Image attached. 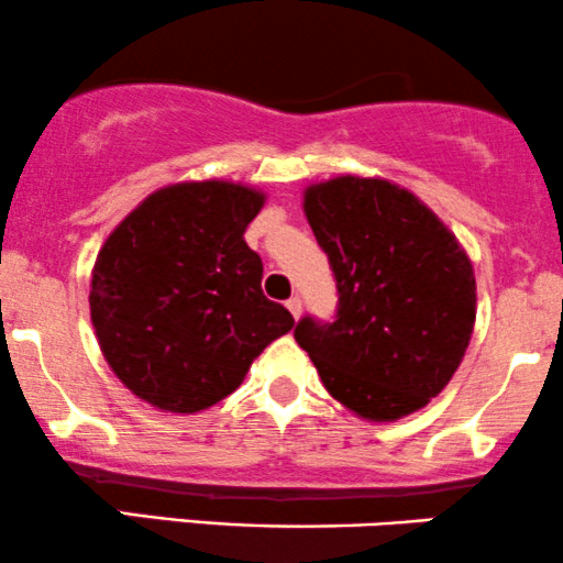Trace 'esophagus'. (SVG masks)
<instances>
[{
  "instance_id": "obj_1",
  "label": "esophagus",
  "mask_w": 563,
  "mask_h": 563,
  "mask_svg": "<svg viewBox=\"0 0 563 563\" xmlns=\"http://www.w3.org/2000/svg\"><path fill=\"white\" fill-rule=\"evenodd\" d=\"M286 307H288L290 314H294V320H299V317H301V299H299V296H294V299H288Z\"/></svg>"
}]
</instances>
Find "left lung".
I'll use <instances>...</instances> for the list:
<instances>
[{"instance_id":"1","label":"left lung","mask_w":563,"mask_h":563,"mask_svg":"<svg viewBox=\"0 0 563 563\" xmlns=\"http://www.w3.org/2000/svg\"><path fill=\"white\" fill-rule=\"evenodd\" d=\"M338 286L335 322L296 324L335 401L367 422L430 404L459 369L477 317L472 260L415 194L385 178L338 175L303 191Z\"/></svg>"}]
</instances>
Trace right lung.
<instances>
[{
    "instance_id": "right-lung-1",
    "label": "right lung",
    "mask_w": 563,
    "mask_h": 563,
    "mask_svg": "<svg viewBox=\"0 0 563 563\" xmlns=\"http://www.w3.org/2000/svg\"><path fill=\"white\" fill-rule=\"evenodd\" d=\"M264 199L233 180L173 183L99 249L88 294L99 349L154 409H209L294 328L290 311L262 294V260L243 241Z\"/></svg>"
}]
</instances>
